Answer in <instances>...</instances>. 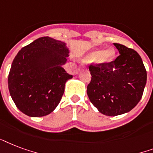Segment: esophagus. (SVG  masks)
<instances>
[{"label": "esophagus", "mask_w": 153, "mask_h": 153, "mask_svg": "<svg viewBox=\"0 0 153 153\" xmlns=\"http://www.w3.org/2000/svg\"><path fill=\"white\" fill-rule=\"evenodd\" d=\"M80 69H81V67H79V68H78V69H77V71H76V73H77L80 70Z\"/></svg>", "instance_id": "esophagus-1"}]
</instances>
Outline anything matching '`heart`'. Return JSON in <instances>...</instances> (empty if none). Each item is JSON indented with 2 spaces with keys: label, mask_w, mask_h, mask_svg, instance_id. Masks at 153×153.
<instances>
[{
  "label": "heart",
  "mask_w": 153,
  "mask_h": 153,
  "mask_svg": "<svg viewBox=\"0 0 153 153\" xmlns=\"http://www.w3.org/2000/svg\"><path fill=\"white\" fill-rule=\"evenodd\" d=\"M115 53L114 48H108L105 50H100V49H94L88 53L85 59L88 61L97 60L98 63L100 64H108L114 60Z\"/></svg>",
  "instance_id": "heart-1"
}]
</instances>
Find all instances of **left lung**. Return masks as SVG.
<instances>
[{
	"mask_svg": "<svg viewBox=\"0 0 153 153\" xmlns=\"http://www.w3.org/2000/svg\"><path fill=\"white\" fill-rule=\"evenodd\" d=\"M120 55L108 64L89 66L92 76L88 85L90 101L102 114L115 117L131 111L144 93L147 72L135 50L114 43Z\"/></svg>",
	"mask_w": 153,
	"mask_h": 153,
	"instance_id": "obj_1",
	"label": "left lung"
}]
</instances>
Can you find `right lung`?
<instances>
[{
	"label": "right lung",
	"instance_id": "add662e5",
	"mask_svg": "<svg viewBox=\"0 0 153 153\" xmlns=\"http://www.w3.org/2000/svg\"><path fill=\"white\" fill-rule=\"evenodd\" d=\"M69 50L65 43L43 36L25 46L14 58L8 77L11 97L28 117L49 114L60 103L73 76L62 68Z\"/></svg>",
	"mask_w": 153,
	"mask_h": 153
}]
</instances>
